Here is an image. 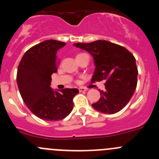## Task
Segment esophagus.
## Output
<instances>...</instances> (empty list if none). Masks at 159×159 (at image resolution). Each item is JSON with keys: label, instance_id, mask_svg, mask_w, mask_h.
Wrapping results in <instances>:
<instances>
[{"label": "esophagus", "instance_id": "obj_1", "mask_svg": "<svg viewBox=\"0 0 159 159\" xmlns=\"http://www.w3.org/2000/svg\"><path fill=\"white\" fill-rule=\"evenodd\" d=\"M79 91H80V92H86L87 88H79Z\"/></svg>", "mask_w": 159, "mask_h": 159}]
</instances>
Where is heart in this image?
<instances>
[{
  "label": "heart",
  "mask_w": 159,
  "mask_h": 159,
  "mask_svg": "<svg viewBox=\"0 0 159 159\" xmlns=\"http://www.w3.org/2000/svg\"><path fill=\"white\" fill-rule=\"evenodd\" d=\"M83 54H84V53H81V54H79L78 56H77V57H79V56H81V55H83Z\"/></svg>",
  "instance_id": "1"
}]
</instances>
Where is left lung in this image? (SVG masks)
I'll return each mask as SVG.
<instances>
[{
  "label": "left lung",
  "instance_id": "obj_1",
  "mask_svg": "<svg viewBox=\"0 0 159 159\" xmlns=\"http://www.w3.org/2000/svg\"><path fill=\"white\" fill-rule=\"evenodd\" d=\"M93 57L95 71L92 82L105 80V90L100 99L92 104L94 109L104 114H115L128 103L137 87L138 68L134 56L123 46L107 40L76 43Z\"/></svg>",
  "mask_w": 159,
  "mask_h": 159
}]
</instances>
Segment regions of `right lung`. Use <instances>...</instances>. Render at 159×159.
I'll return each instance as SVG.
<instances>
[{
    "label": "right lung",
    "mask_w": 159,
    "mask_h": 159,
    "mask_svg": "<svg viewBox=\"0 0 159 159\" xmlns=\"http://www.w3.org/2000/svg\"><path fill=\"white\" fill-rule=\"evenodd\" d=\"M64 42L48 40L29 49L22 57L16 82L23 101L36 116L46 121L67 117L73 109L76 88L54 91L50 87L52 73L57 71V53Z\"/></svg>",
    "instance_id": "right-lung-1"
}]
</instances>
